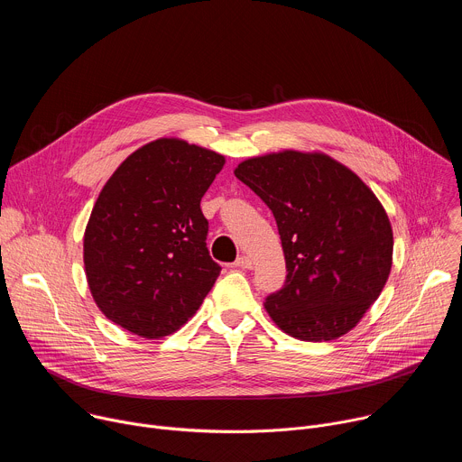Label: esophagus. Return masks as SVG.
Segmentation results:
<instances>
[{
	"instance_id": "obj_1",
	"label": "esophagus",
	"mask_w": 462,
	"mask_h": 462,
	"mask_svg": "<svg viewBox=\"0 0 462 462\" xmlns=\"http://www.w3.org/2000/svg\"><path fill=\"white\" fill-rule=\"evenodd\" d=\"M252 265H254V263L248 255H241L234 261V267H237V269H252Z\"/></svg>"
}]
</instances>
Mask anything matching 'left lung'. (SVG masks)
Segmentation results:
<instances>
[{
    "mask_svg": "<svg viewBox=\"0 0 462 462\" xmlns=\"http://www.w3.org/2000/svg\"><path fill=\"white\" fill-rule=\"evenodd\" d=\"M234 173L273 210L282 237L287 280L265 300L273 321L303 342L349 333L391 273L393 230L376 195L325 153L252 157Z\"/></svg>",
    "mask_w": 462,
    "mask_h": 462,
    "instance_id": "1",
    "label": "left lung"
}]
</instances>
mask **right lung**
<instances>
[{
	"label": "right lung",
	"mask_w": 462,
	"mask_h": 462,
	"mask_svg": "<svg viewBox=\"0 0 462 462\" xmlns=\"http://www.w3.org/2000/svg\"><path fill=\"white\" fill-rule=\"evenodd\" d=\"M223 166L212 150L157 139L104 184L84 234V267L113 323L153 340L201 307L221 273L207 248L201 199Z\"/></svg>",
	"instance_id": "add662e5"
}]
</instances>
